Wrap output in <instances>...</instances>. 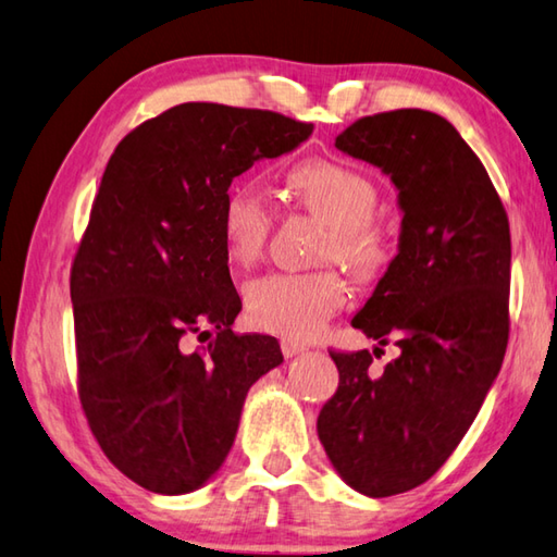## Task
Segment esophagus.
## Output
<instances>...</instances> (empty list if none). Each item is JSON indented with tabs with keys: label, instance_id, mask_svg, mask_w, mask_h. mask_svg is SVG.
I'll list each match as a JSON object with an SVG mask.
<instances>
[{
	"label": "esophagus",
	"instance_id": "obj_1",
	"mask_svg": "<svg viewBox=\"0 0 557 557\" xmlns=\"http://www.w3.org/2000/svg\"><path fill=\"white\" fill-rule=\"evenodd\" d=\"M280 348H282V352H285V358H295V356H299V352L307 350L305 343H297V341H292V338H282L280 341Z\"/></svg>",
	"mask_w": 557,
	"mask_h": 557
}]
</instances>
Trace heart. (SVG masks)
<instances>
[{
	"label": "heart",
	"mask_w": 557,
	"mask_h": 557,
	"mask_svg": "<svg viewBox=\"0 0 557 557\" xmlns=\"http://www.w3.org/2000/svg\"><path fill=\"white\" fill-rule=\"evenodd\" d=\"M289 185L301 205L329 224L321 260H338L352 275L372 277L387 262V244L370 224L377 207L375 185L329 160H309L292 170ZM270 207L260 187L240 180L221 207V240L228 258L250 265L262 256L270 234ZM348 299L346 282L333 270L270 272L246 285V311L252 326L287 338H311Z\"/></svg>",
	"instance_id": "obj_1"
}]
</instances>
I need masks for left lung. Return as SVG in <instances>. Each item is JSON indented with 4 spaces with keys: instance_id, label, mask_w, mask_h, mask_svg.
<instances>
[{
    "instance_id": "1",
    "label": "left lung",
    "mask_w": 557,
    "mask_h": 557,
    "mask_svg": "<svg viewBox=\"0 0 557 557\" xmlns=\"http://www.w3.org/2000/svg\"><path fill=\"white\" fill-rule=\"evenodd\" d=\"M397 187V256L352 326L399 358L372 372L368 350L331 352L338 389L317 431L333 470L366 497L436 474L487 397L509 341V219L487 170L433 111L358 119L336 138ZM380 350V348H375Z\"/></svg>"
}]
</instances>
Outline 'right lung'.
Returning a JSON list of instances; mask_svg holds the SVG:
<instances>
[{"instance_id":"1","label":"right lung","mask_w":557,"mask_h":557,"mask_svg":"<svg viewBox=\"0 0 557 557\" xmlns=\"http://www.w3.org/2000/svg\"><path fill=\"white\" fill-rule=\"evenodd\" d=\"M313 124L187 102L109 158L70 272L77 392L107 458L140 487L187 494L234 446L248 389L282 362L277 338L236 336L240 297L221 240L234 177L305 144ZM215 338L187 351L189 332Z\"/></svg>"}]
</instances>
